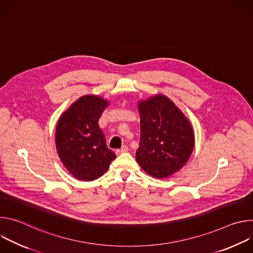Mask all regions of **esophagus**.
<instances>
[{"instance_id": "34e87169", "label": "esophagus", "mask_w": 253, "mask_h": 253, "mask_svg": "<svg viewBox=\"0 0 253 253\" xmlns=\"http://www.w3.org/2000/svg\"><path fill=\"white\" fill-rule=\"evenodd\" d=\"M128 151V147L126 146V145H123L120 149H117L116 150V154H122V153H125V152H127Z\"/></svg>"}]
</instances>
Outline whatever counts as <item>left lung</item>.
<instances>
[{
    "instance_id": "8db88e82",
    "label": "left lung",
    "mask_w": 253,
    "mask_h": 253,
    "mask_svg": "<svg viewBox=\"0 0 253 253\" xmlns=\"http://www.w3.org/2000/svg\"><path fill=\"white\" fill-rule=\"evenodd\" d=\"M141 135L136 160L155 178H165L188 161L194 132L187 117L166 96L155 95L138 103Z\"/></svg>"
}]
</instances>
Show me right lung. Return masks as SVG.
<instances>
[{
	"label": "right lung",
	"instance_id": "right-lung-1",
	"mask_svg": "<svg viewBox=\"0 0 253 253\" xmlns=\"http://www.w3.org/2000/svg\"><path fill=\"white\" fill-rule=\"evenodd\" d=\"M109 105L96 95H85L61 115L56 128V148L66 169L82 181L101 177L116 158L106 145L98 120Z\"/></svg>",
	"mask_w": 253,
	"mask_h": 253
}]
</instances>
